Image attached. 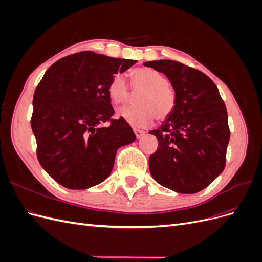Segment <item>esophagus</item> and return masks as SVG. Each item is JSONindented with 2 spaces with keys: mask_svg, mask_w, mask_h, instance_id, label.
I'll use <instances>...</instances> for the list:
<instances>
[{
  "mask_svg": "<svg viewBox=\"0 0 262 262\" xmlns=\"http://www.w3.org/2000/svg\"><path fill=\"white\" fill-rule=\"evenodd\" d=\"M133 132L136 133V136H137V138H138V139H140L141 137H143L144 134H145V131H143V130H140V129H133Z\"/></svg>",
  "mask_w": 262,
  "mask_h": 262,
  "instance_id": "obj_1",
  "label": "esophagus"
}]
</instances>
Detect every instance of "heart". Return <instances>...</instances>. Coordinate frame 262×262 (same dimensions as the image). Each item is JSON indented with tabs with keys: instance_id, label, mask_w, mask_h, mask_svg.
<instances>
[{
	"instance_id": "heart-1",
	"label": "heart",
	"mask_w": 262,
	"mask_h": 262,
	"mask_svg": "<svg viewBox=\"0 0 262 262\" xmlns=\"http://www.w3.org/2000/svg\"><path fill=\"white\" fill-rule=\"evenodd\" d=\"M131 87L141 93L136 98L137 106L123 107L117 112L118 117L133 126H147L153 122L164 121L176 107V93L168 78L158 71L142 67L133 70L131 74ZM109 99L115 105H122L130 97L129 85L122 74H116L107 87Z\"/></svg>"
}]
</instances>
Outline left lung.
I'll use <instances>...</instances> for the list:
<instances>
[{"instance_id": "8db88e82", "label": "left lung", "mask_w": 262, "mask_h": 262, "mask_svg": "<svg viewBox=\"0 0 262 262\" xmlns=\"http://www.w3.org/2000/svg\"><path fill=\"white\" fill-rule=\"evenodd\" d=\"M164 73L176 93V107L157 130L149 156L150 175L178 193L207 188L224 170L229 141L227 110L216 85L200 72L172 60L144 63Z\"/></svg>"}]
</instances>
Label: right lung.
Here are the masks:
<instances>
[{
	"label": "right lung",
	"mask_w": 262,
	"mask_h": 262,
	"mask_svg": "<svg viewBox=\"0 0 262 262\" xmlns=\"http://www.w3.org/2000/svg\"><path fill=\"white\" fill-rule=\"evenodd\" d=\"M136 62L82 51L53 63L38 84L30 121L37 157L61 186L100 184L114 168L117 149L136 141L123 118L113 119L107 93L115 74Z\"/></svg>",
	"instance_id": "right-lung-1"
}]
</instances>
